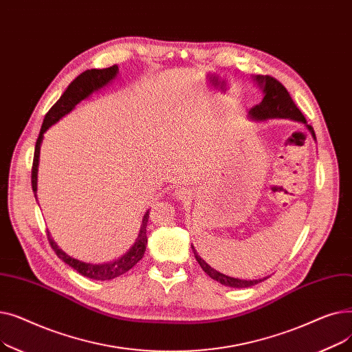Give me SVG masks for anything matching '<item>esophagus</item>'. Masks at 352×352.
<instances>
[{
    "instance_id": "esophagus-1",
    "label": "esophagus",
    "mask_w": 352,
    "mask_h": 352,
    "mask_svg": "<svg viewBox=\"0 0 352 352\" xmlns=\"http://www.w3.org/2000/svg\"><path fill=\"white\" fill-rule=\"evenodd\" d=\"M187 195H188V194H187V191H186V190H179V191H177V197H178V198H181V199H182V198H186Z\"/></svg>"
}]
</instances>
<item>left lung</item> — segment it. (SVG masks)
<instances>
[{"instance_id": "obj_1", "label": "left lung", "mask_w": 352, "mask_h": 352, "mask_svg": "<svg viewBox=\"0 0 352 352\" xmlns=\"http://www.w3.org/2000/svg\"><path fill=\"white\" fill-rule=\"evenodd\" d=\"M254 81L256 82V85L261 88L263 91V101L260 104H256L255 107H252L250 109V117L258 121H265V120H274V118H288V120H294V121H300L304 122L307 125V120L302 116V113L300 111V108L295 105V102L292 101L289 92L287 91V88L278 81L275 80L274 77L270 76H255L252 77ZM307 128L309 129V133L312 134V137L316 138V134H314V129L311 125H307ZM195 260L198 261V264L201 265V268L204 270V272H207L212 280L218 281L219 284H223L226 287H232V288H247V287H252L258 283H261L267 278H260V280H239V278H234V276H228L223 272H219L217 270H214L212 267H210L202 258L198 255V252L195 251V248L191 245Z\"/></svg>"}]
</instances>
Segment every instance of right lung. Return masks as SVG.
Wrapping results in <instances>:
<instances>
[{
  "mask_svg": "<svg viewBox=\"0 0 352 352\" xmlns=\"http://www.w3.org/2000/svg\"><path fill=\"white\" fill-rule=\"evenodd\" d=\"M118 74V65H113L108 68L102 69H87L82 74L74 80L68 88L64 91V94L60 97V100L55 102L48 113L45 114L41 131L38 138H36L35 142V151H34V162H32V171H31V184H32V191L36 197V175H38V164H40V150H41V142L44 138V133L47 129L54 125L55 122H58L64 116L76 108L78 102L82 100L88 98L92 92H96L105 87L113 81ZM148 218H150V211H146L142 217L141 221V227L138 236L135 239V243L133 247L129 248L122 256H120L116 261H109L104 264H89V263H82L80 260H76L69 255H67L63 250L58 248V245L54 243V239L51 238L48 232V241L54 252L58 255V258L72 267L77 272L81 275L87 276V278L91 280H97V281H107V280H113L116 276H120L125 274L126 271L131 270L141 258L144 256L145 248H146V224H148Z\"/></svg>",
  "mask_w": 352,
  "mask_h": 352,
  "instance_id": "add662e5",
  "label": "right lung"
}]
</instances>
